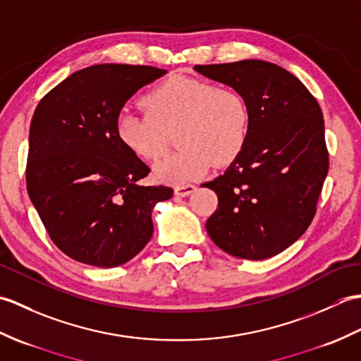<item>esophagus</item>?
Returning a JSON list of instances; mask_svg holds the SVG:
<instances>
[{
    "instance_id": "esophagus-1",
    "label": "esophagus",
    "mask_w": 361,
    "mask_h": 361,
    "mask_svg": "<svg viewBox=\"0 0 361 361\" xmlns=\"http://www.w3.org/2000/svg\"><path fill=\"white\" fill-rule=\"evenodd\" d=\"M195 186L194 185H180V186H175V195L178 197H188L192 192H195Z\"/></svg>"
}]
</instances>
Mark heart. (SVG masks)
Instances as JSON below:
<instances>
[{"label": "heart", "mask_w": 361, "mask_h": 361, "mask_svg": "<svg viewBox=\"0 0 361 361\" xmlns=\"http://www.w3.org/2000/svg\"><path fill=\"white\" fill-rule=\"evenodd\" d=\"M145 114L121 111L114 122L119 144L133 157L157 161L167 147L164 132H175L173 155L153 167L161 183L181 185L225 167L242 155L251 124L250 106L229 87L172 75L142 97Z\"/></svg>", "instance_id": "1"}]
</instances>
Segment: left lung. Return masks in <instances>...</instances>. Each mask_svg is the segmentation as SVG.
Segmentation results:
<instances>
[{
	"label": "left lung",
	"instance_id": "left-lung-1",
	"mask_svg": "<svg viewBox=\"0 0 361 361\" xmlns=\"http://www.w3.org/2000/svg\"><path fill=\"white\" fill-rule=\"evenodd\" d=\"M194 70L239 91L251 113L242 155L203 185L219 197L206 231L234 257H273L295 243L315 217L329 171L323 111L301 80L264 60Z\"/></svg>",
	"mask_w": 361,
	"mask_h": 361
}]
</instances>
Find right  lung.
I'll use <instances>...</instances> for the list:
<instances>
[{"label":"right lung","instance_id":"right-lung-1","mask_svg":"<svg viewBox=\"0 0 361 361\" xmlns=\"http://www.w3.org/2000/svg\"><path fill=\"white\" fill-rule=\"evenodd\" d=\"M167 71L102 63L52 88L34 111L26 185L52 242L78 262H128L153 234L152 209L173 189L141 186L150 169L119 144L114 122L137 90Z\"/></svg>","mask_w":361,"mask_h":361}]
</instances>
